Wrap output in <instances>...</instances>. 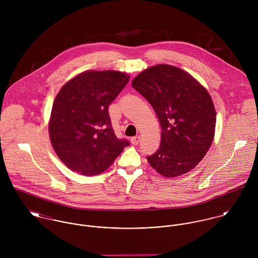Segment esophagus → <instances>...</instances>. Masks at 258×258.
Segmentation results:
<instances>
[{"mask_svg": "<svg viewBox=\"0 0 258 258\" xmlns=\"http://www.w3.org/2000/svg\"><path fill=\"white\" fill-rule=\"evenodd\" d=\"M139 141H140V136H135V137H132V138H131V143H132L133 145H138Z\"/></svg>", "mask_w": 258, "mask_h": 258, "instance_id": "esophagus-1", "label": "esophagus"}]
</instances>
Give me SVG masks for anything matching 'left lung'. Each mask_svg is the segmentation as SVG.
I'll list each match as a JSON object with an SVG mask.
<instances>
[{
    "label": "left lung",
    "instance_id": "left-lung-1",
    "mask_svg": "<svg viewBox=\"0 0 258 258\" xmlns=\"http://www.w3.org/2000/svg\"><path fill=\"white\" fill-rule=\"evenodd\" d=\"M132 86L147 99L162 128L160 147L147 156L150 165L168 178L194 169L215 134L216 110L209 92L191 75L168 64L142 72Z\"/></svg>",
    "mask_w": 258,
    "mask_h": 258
}]
</instances>
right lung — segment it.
Segmentation results:
<instances>
[{
  "mask_svg": "<svg viewBox=\"0 0 258 258\" xmlns=\"http://www.w3.org/2000/svg\"><path fill=\"white\" fill-rule=\"evenodd\" d=\"M113 71L86 72L66 83L52 105L49 137L58 158L74 172L94 176L130 145L116 137L108 107L129 81Z\"/></svg>",
  "mask_w": 258,
  "mask_h": 258,
  "instance_id": "right-lung-1",
  "label": "right lung"
}]
</instances>
